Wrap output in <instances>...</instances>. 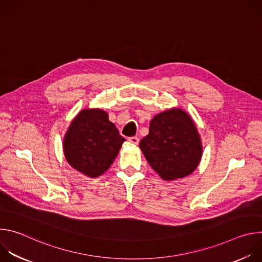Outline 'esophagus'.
Listing matches in <instances>:
<instances>
[{
	"mask_svg": "<svg viewBox=\"0 0 262 262\" xmlns=\"http://www.w3.org/2000/svg\"><path fill=\"white\" fill-rule=\"evenodd\" d=\"M128 141H129V143H132L134 145H138L140 142L138 137H130V138H128Z\"/></svg>",
	"mask_w": 262,
	"mask_h": 262,
	"instance_id": "1",
	"label": "esophagus"
}]
</instances>
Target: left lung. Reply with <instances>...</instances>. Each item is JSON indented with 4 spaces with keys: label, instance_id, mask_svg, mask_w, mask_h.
<instances>
[{
    "label": "left lung",
    "instance_id": "8db88e82",
    "mask_svg": "<svg viewBox=\"0 0 262 262\" xmlns=\"http://www.w3.org/2000/svg\"><path fill=\"white\" fill-rule=\"evenodd\" d=\"M140 148L148 164L166 181L192 174L199 166L203 151L193 118L180 107H171L156 115Z\"/></svg>",
    "mask_w": 262,
    "mask_h": 262
}]
</instances>
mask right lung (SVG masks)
Instances as JSON below:
<instances>
[{
    "instance_id": "obj_1",
    "label": "right lung",
    "mask_w": 262,
    "mask_h": 262,
    "mask_svg": "<svg viewBox=\"0 0 262 262\" xmlns=\"http://www.w3.org/2000/svg\"><path fill=\"white\" fill-rule=\"evenodd\" d=\"M124 141L105 111L83 108L66 130L64 156L73 169L95 178L113 164Z\"/></svg>"
}]
</instances>
